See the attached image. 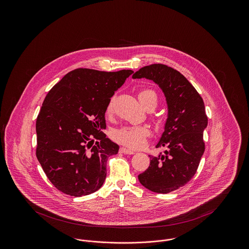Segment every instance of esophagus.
<instances>
[{
    "label": "esophagus",
    "mask_w": 249,
    "mask_h": 249,
    "mask_svg": "<svg viewBox=\"0 0 249 249\" xmlns=\"http://www.w3.org/2000/svg\"><path fill=\"white\" fill-rule=\"evenodd\" d=\"M119 151H120L121 153H123V154H135V152H134L133 150H131V149H130V148H126V147H121Z\"/></svg>",
    "instance_id": "1"
}]
</instances>
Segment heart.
I'll return each instance as SVG.
<instances>
[{
    "label": "heart",
    "instance_id": "1",
    "mask_svg": "<svg viewBox=\"0 0 249 249\" xmlns=\"http://www.w3.org/2000/svg\"><path fill=\"white\" fill-rule=\"evenodd\" d=\"M139 100L145 109L155 108L158 103V95L151 89H143L139 94ZM114 111V101L110 100L107 107V113L111 115ZM150 135L149 130L144 126H124L113 132L115 141L131 148H140L144 145L146 138Z\"/></svg>",
    "mask_w": 249,
    "mask_h": 249
}]
</instances>
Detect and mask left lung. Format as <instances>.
Masks as SVG:
<instances>
[{
    "mask_svg": "<svg viewBox=\"0 0 249 249\" xmlns=\"http://www.w3.org/2000/svg\"><path fill=\"white\" fill-rule=\"evenodd\" d=\"M132 78L152 80L165 96L167 119L156 147L166 149L156 157L149 156L150 165L138 179L145 189L166 194L185 186L197 171L208 123L204 103L183 74L164 64L144 66Z\"/></svg>",
    "mask_w": 249,
    "mask_h": 249,
    "instance_id": "1",
    "label": "left lung"
}]
</instances>
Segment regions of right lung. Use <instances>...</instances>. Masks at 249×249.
I'll use <instances>...</instances> for the list:
<instances>
[{
	"label": "right lung",
	"instance_id": "add662e5",
	"mask_svg": "<svg viewBox=\"0 0 249 249\" xmlns=\"http://www.w3.org/2000/svg\"><path fill=\"white\" fill-rule=\"evenodd\" d=\"M132 72L78 68L46 96L36 119V157L61 192L81 197L103 186L107 159L119 149L102 131L107 105Z\"/></svg>",
	"mask_w": 249,
	"mask_h": 249
}]
</instances>
